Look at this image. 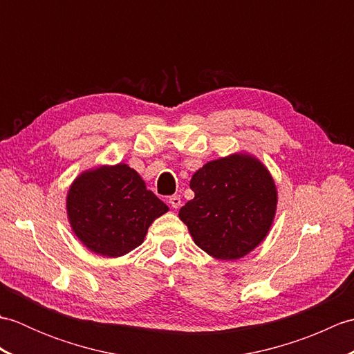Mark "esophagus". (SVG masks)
<instances>
[{"mask_svg": "<svg viewBox=\"0 0 354 354\" xmlns=\"http://www.w3.org/2000/svg\"><path fill=\"white\" fill-rule=\"evenodd\" d=\"M169 202H170L171 208H175V209H176V208L181 207V196H178V194H175V196H170Z\"/></svg>", "mask_w": 354, "mask_h": 354, "instance_id": "obj_1", "label": "esophagus"}]
</instances>
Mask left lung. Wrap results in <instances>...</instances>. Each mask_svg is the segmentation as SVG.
<instances>
[{
    "mask_svg": "<svg viewBox=\"0 0 354 354\" xmlns=\"http://www.w3.org/2000/svg\"><path fill=\"white\" fill-rule=\"evenodd\" d=\"M190 189L194 198L179 209V219L212 257L237 260L266 237L277 190L259 160L240 153L209 161L194 173Z\"/></svg>",
    "mask_w": 354,
    "mask_h": 354,
    "instance_id": "left-lung-1",
    "label": "left lung"
}]
</instances>
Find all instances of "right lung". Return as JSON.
<instances>
[{"label": "right lung", "instance_id": "obj_1", "mask_svg": "<svg viewBox=\"0 0 354 354\" xmlns=\"http://www.w3.org/2000/svg\"><path fill=\"white\" fill-rule=\"evenodd\" d=\"M66 212L88 250L122 257L142 243L156 217L169 212L129 165H103L82 173L70 187Z\"/></svg>", "mask_w": 354, "mask_h": 354}]
</instances>
